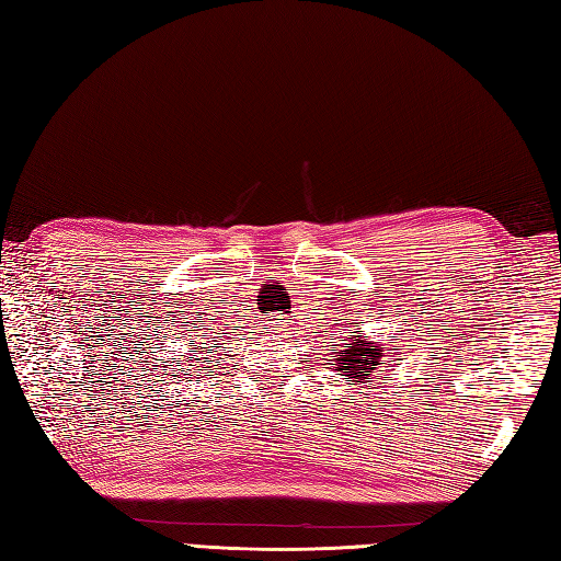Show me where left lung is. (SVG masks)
<instances>
[{
    "mask_svg": "<svg viewBox=\"0 0 561 561\" xmlns=\"http://www.w3.org/2000/svg\"><path fill=\"white\" fill-rule=\"evenodd\" d=\"M353 333L355 335L347 343H343L339 355H333L335 371H341V377H345L347 381L367 383L369 379H377L379 375H383L391 355L383 353V347L377 341H371L367 333L363 331H353Z\"/></svg>",
    "mask_w": 561,
    "mask_h": 561,
    "instance_id": "left-lung-1",
    "label": "left lung"
}]
</instances>
